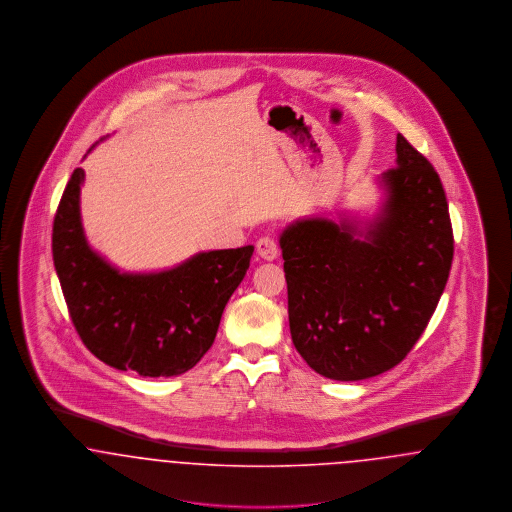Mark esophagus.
Masks as SVG:
<instances>
[{
  "label": "esophagus",
  "instance_id": "obj_1",
  "mask_svg": "<svg viewBox=\"0 0 512 512\" xmlns=\"http://www.w3.org/2000/svg\"><path fill=\"white\" fill-rule=\"evenodd\" d=\"M257 253L265 259V261H274L278 257V244L272 236H263L257 240Z\"/></svg>",
  "mask_w": 512,
  "mask_h": 512
}]
</instances>
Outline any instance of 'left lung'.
Here are the masks:
<instances>
[{"label":"left lung","mask_w":512,"mask_h":512,"mask_svg":"<svg viewBox=\"0 0 512 512\" xmlns=\"http://www.w3.org/2000/svg\"><path fill=\"white\" fill-rule=\"evenodd\" d=\"M395 153L374 219L295 220L280 236L293 345L332 380L399 365L449 278L453 228L438 172L401 134Z\"/></svg>","instance_id":"obj_1"}]
</instances>
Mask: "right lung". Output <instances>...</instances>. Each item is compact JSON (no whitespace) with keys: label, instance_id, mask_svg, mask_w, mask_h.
Returning <instances> with one entry per match:
<instances>
[{"label":"right lung","instance_id":"obj_1","mask_svg":"<svg viewBox=\"0 0 512 512\" xmlns=\"http://www.w3.org/2000/svg\"><path fill=\"white\" fill-rule=\"evenodd\" d=\"M84 171L73 176L53 220V265L84 345L117 370L178 376L213 345L222 311L244 280L253 245L203 251L178 267L130 274L86 240L80 219Z\"/></svg>","mask_w":512,"mask_h":512}]
</instances>
